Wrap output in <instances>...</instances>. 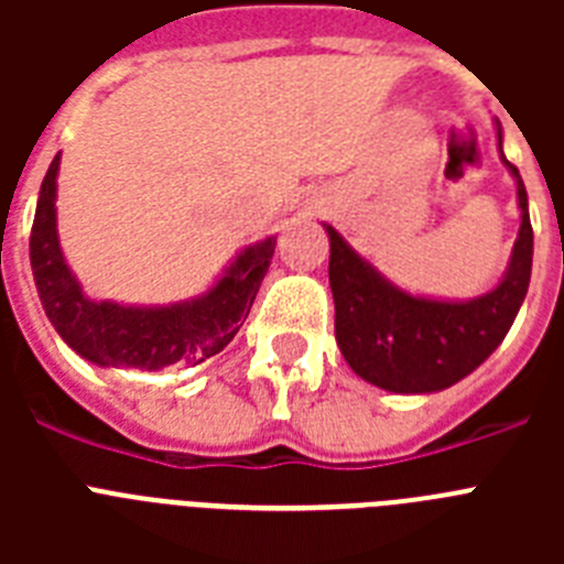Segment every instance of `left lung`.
Returning <instances> with one entry per match:
<instances>
[{"mask_svg": "<svg viewBox=\"0 0 564 564\" xmlns=\"http://www.w3.org/2000/svg\"><path fill=\"white\" fill-rule=\"evenodd\" d=\"M497 138L502 149V132ZM506 166L517 177L520 237L500 285L471 302L410 296L358 257L336 228L325 226L330 237L336 341L364 381L403 395L446 390L475 372L511 330L531 282L534 231L520 172L508 161Z\"/></svg>", "mask_w": 564, "mask_h": 564, "instance_id": "obj_1", "label": "left lung"}]
</instances>
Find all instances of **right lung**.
Instances as JSON below:
<instances>
[{
  "instance_id": "right-lung-1",
  "label": "right lung",
  "mask_w": 564,
  "mask_h": 564,
  "mask_svg": "<svg viewBox=\"0 0 564 564\" xmlns=\"http://www.w3.org/2000/svg\"><path fill=\"white\" fill-rule=\"evenodd\" d=\"M58 154L50 163L30 231V268L42 307L58 336L82 358L101 367H194L231 341L251 313L271 265L276 239L248 246L208 293L169 307L89 302L64 262L56 231Z\"/></svg>"
}]
</instances>
